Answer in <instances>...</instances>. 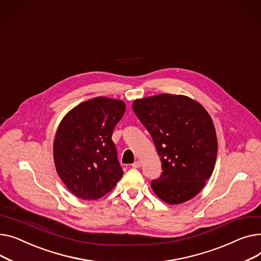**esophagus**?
Returning <instances> with one entry per match:
<instances>
[{
    "instance_id": "34e87169",
    "label": "esophagus",
    "mask_w": 261,
    "mask_h": 261,
    "mask_svg": "<svg viewBox=\"0 0 261 261\" xmlns=\"http://www.w3.org/2000/svg\"><path fill=\"white\" fill-rule=\"evenodd\" d=\"M132 166H133L134 168H139V167L141 166V162H140V161H136V162H134V163L132 164Z\"/></svg>"
}]
</instances>
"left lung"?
Wrapping results in <instances>:
<instances>
[{
  "instance_id": "left-lung-1",
  "label": "left lung",
  "mask_w": 261,
  "mask_h": 261,
  "mask_svg": "<svg viewBox=\"0 0 261 261\" xmlns=\"http://www.w3.org/2000/svg\"><path fill=\"white\" fill-rule=\"evenodd\" d=\"M133 110L149 132L162 163L150 182L167 204L183 203L200 192L213 174L218 143L204 107L183 95L161 94L135 100Z\"/></svg>"
}]
</instances>
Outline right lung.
Returning a JSON list of instances; mask_svg holds the SVG:
<instances>
[{
  "label": "right lung",
  "mask_w": 261,
  "mask_h": 261,
  "mask_svg": "<svg viewBox=\"0 0 261 261\" xmlns=\"http://www.w3.org/2000/svg\"><path fill=\"white\" fill-rule=\"evenodd\" d=\"M125 103L97 97L74 106L60 122L54 140L57 173L83 200L110 193L123 176L112 136Z\"/></svg>",
  "instance_id": "1"
}]
</instances>
